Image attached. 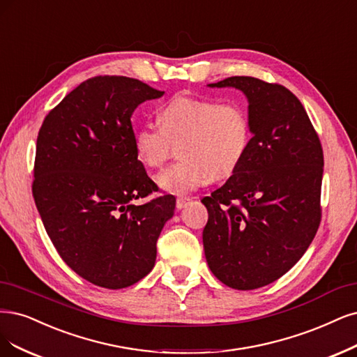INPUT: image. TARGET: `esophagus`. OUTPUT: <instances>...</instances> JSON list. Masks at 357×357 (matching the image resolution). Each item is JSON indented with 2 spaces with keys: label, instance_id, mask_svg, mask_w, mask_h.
Returning <instances> with one entry per match:
<instances>
[{
  "label": "esophagus",
  "instance_id": "esophagus-1",
  "mask_svg": "<svg viewBox=\"0 0 357 357\" xmlns=\"http://www.w3.org/2000/svg\"><path fill=\"white\" fill-rule=\"evenodd\" d=\"M192 199L190 198H186V196H180V198H177L176 201V208L177 210H183L184 206H186Z\"/></svg>",
  "mask_w": 357,
  "mask_h": 357
}]
</instances>
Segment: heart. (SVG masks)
<instances>
[{
	"label": "heart",
	"mask_w": 357,
	"mask_h": 357,
	"mask_svg": "<svg viewBox=\"0 0 357 357\" xmlns=\"http://www.w3.org/2000/svg\"><path fill=\"white\" fill-rule=\"evenodd\" d=\"M158 122L146 121L134 131V151L149 168L161 167L174 146L180 161L158 174L156 183L171 195H186L210 184L214 174L235 173L252 143L248 109L238 102L174 96L159 109Z\"/></svg>",
	"instance_id": "b5f03b06"
}]
</instances>
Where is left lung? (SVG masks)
Returning <instances> with one entry per match:
<instances>
[{"instance_id":"left-lung-1","label":"left lung","mask_w":357,"mask_h":357,"mask_svg":"<svg viewBox=\"0 0 357 357\" xmlns=\"http://www.w3.org/2000/svg\"><path fill=\"white\" fill-rule=\"evenodd\" d=\"M248 99L252 143L230 178L205 196L206 263L225 285L272 284L309 248L321 225L324 151L301 102L280 84L230 77Z\"/></svg>"}]
</instances>
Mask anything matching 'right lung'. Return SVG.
<instances>
[{
  "label": "right lung",
  "instance_id": "1",
  "mask_svg": "<svg viewBox=\"0 0 357 357\" xmlns=\"http://www.w3.org/2000/svg\"><path fill=\"white\" fill-rule=\"evenodd\" d=\"M164 94L139 79L81 82L45 116L36 139L32 195L59 255L91 284L121 289L151 272L156 241L174 214L134 151L131 115Z\"/></svg>",
  "mask_w": 357,
  "mask_h": 357
}]
</instances>
